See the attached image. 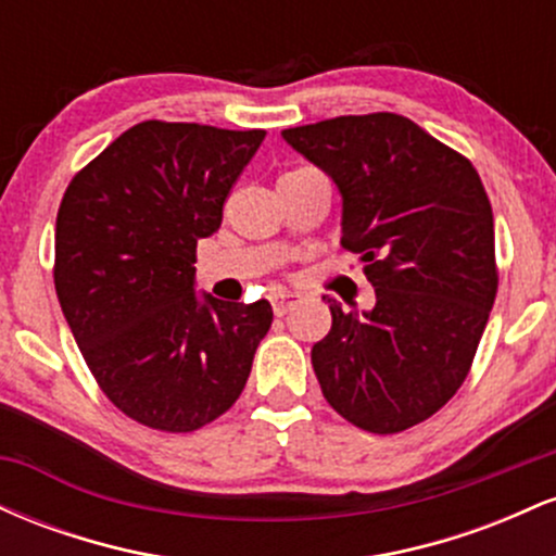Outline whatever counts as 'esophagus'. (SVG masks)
I'll return each instance as SVG.
<instances>
[{
  "label": "esophagus",
  "mask_w": 556,
  "mask_h": 556,
  "mask_svg": "<svg viewBox=\"0 0 556 556\" xmlns=\"http://www.w3.org/2000/svg\"><path fill=\"white\" fill-rule=\"evenodd\" d=\"M300 303V295L298 292H274L271 295V305H274V314L277 316H285L287 311H292L295 305Z\"/></svg>",
  "instance_id": "esophagus-1"
}]
</instances>
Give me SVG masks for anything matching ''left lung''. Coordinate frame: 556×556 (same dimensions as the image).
Segmentation results:
<instances>
[{"label":"left lung","instance_id":"8db88e82","mask_svg":"<svg viewBox=\"0 0 556 556\" xmlns=\"http://www.w3.org/2000/svg\"><path fill=\"white\" fill-rule=\"evenodd\" d=\"M282 138L342 195V245L376 290L311 350L324 397L371 433L431 418L460 389L496 298L494 216L468 159L392 112L290 127Z\"/></svg>","mask_w":556,"mask_h":556}]
</instances>
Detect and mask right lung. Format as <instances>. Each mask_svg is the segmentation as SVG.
<instances>
[{
	"instance_id": "1",
	"label": "right lung",
	"mask_w": 556,
	"mask_h": 556,
	"mask_svg": "<svg viewBox=\"0 0 556 556\" xmlns=\"http://www.w3.org/2000/svg\"><path fill=\"white\" fill-rule=\"evenodd\" d=\"M264 130L132 125L67 185L54 287L88 368L125 416L185 433L235 405L271 327L269 300L195 295V245Z\"/></svg>"
}]
</instances>
